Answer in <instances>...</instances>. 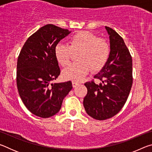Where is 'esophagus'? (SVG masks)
<instances>
[{"mask_svg":"<svg viewBox=\"0 0 152 152\" xmlns=\"http://www.w3.org/2000/svg\"><path fill=\"white\" fill-rule=\"evenodd\" d=\"M79 84V82H76V81H72V86L73 88H75L77 86H78Z\"/></svg>","mask_w":152,"mask_h":152,"instance_id":"34e87169","label":"esophagus"}]
</instances>
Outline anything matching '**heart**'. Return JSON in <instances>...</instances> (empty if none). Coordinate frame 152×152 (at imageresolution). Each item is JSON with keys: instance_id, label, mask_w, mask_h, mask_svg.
Masks as SVG:
<instances>
[{"instance_id": "1", "label": "heart", "mask_w": 152, "mask_h": 152, "mask_svg": "<svg viewBox=\"0 0 152 152\" xmlns=\"http://www.w3.org/2000/svg\"><path fill=\"white\" fill-rule=\"evenodd\" d=\"M55 56L61 66L68 65L72 53H78L75 63L67 67L62 72L64 79L79 81L92 71L101 70L109 60L110 46L106 41L99 39L88 31H81L70 40V45L58 43L55 47Z\"/></svg>"}]
</instances>
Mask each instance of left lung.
I'll list each match as a JSON object with an SVG mask.
<instances>
[{
	"label": "left lung",
	"mask_w": 152,
	"mask_h": 152,
	"mask_svg": "<svg viewBox=\"0 0 152 152\" xmlns=\"http://www.w3.org/2000/svg\"><path fill=\"white\" fill-rule=\"evenodd\" d=\"M109 35L110 56L94 80L84 84L87 94L83 104L89 116L105 120L117 115L124 106L132 86V58L123 38L111 28L105 26Z\"/></svg>",
	"instance_id": "left-lung-1"
}]
</instances>
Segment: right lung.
Here are the masks:
<instances>
[{
	"label": "right lung",
	"mask_w": 152,
	"mask_h": 152,
	"mask_svg": "<svg viewBox=\"0 0 152 152\" xmlns=\"http://www.w3.org/2000/svg\"><path fill=\"white\" fill-rule=\"evenodd\" d=\"M71 31L48 24L28 38L17 60V86L25 107L36 116L52 117L60 110L71 81L51 84L60 74L55 47Z\"/></svg>",
	"instance_id": "1"
}]
</instances>
